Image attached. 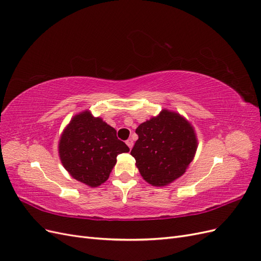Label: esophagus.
<instances>
[{
  "label": "esophagus",
  "mask_w": 261,
  "mask_h": 261,
  "mask_svg": "<svg viewBox=\"0 0 261 261\" xmlns=\"http://www.w3.org/2000/svg\"><path fill=\"white\" fill-rule=\"evenodd\" d=\"M126 145L128 146V148H129V149H132V148H133V146H134V141L129 138V139L126 140Z\"/></svg>",
  "instance_id": "esophagus-1"
}]
</instances>
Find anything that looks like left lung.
Masks as SVG:
<instances>
[{"instance_id":"1","label":"left lung","mask_w":261,"mask_h":261,"mask_svg":"<svg viewBox=\"0 0 261 261\" xmlns=\"http://www.w3.org/2000/svg\"><path fill=\"white\" fill-rule=\"evenodd\" d=\"M130 154L141 176L153 186H164L184 174L197 149L193 126L179 114L163 110L140 124Z\"/></svg>"}]
</instances>
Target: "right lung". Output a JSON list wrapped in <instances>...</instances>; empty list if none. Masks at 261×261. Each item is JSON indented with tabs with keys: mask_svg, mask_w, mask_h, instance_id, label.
Wrapping results in <instances>:
<instances>
[{
	"mask_svg": "<svg viewBox=\"0 0 261 261\" xmlns=\"http://www.w3.org/2000/svg\"><path fill=\"white\" fill-rule=\"evenodd\" d=\"M128 151L127 145L116 137V130L88 111L73 117L59 145L66 171L91 187L105 183L116 163V156Z\"/></svg>",
	"mask_w": 261,
	"mask_h": 261,
	"instance_id": "obj_1",
	"label": "right lung"
}]
</instances>
